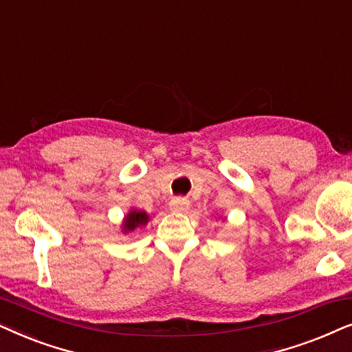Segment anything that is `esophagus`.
Here are the masks:
<instances>
[{"label":"esophagus","mask_w":352,"mask_h":352,"mask_svg":"<svg viewBox=\"0 0 352 352\" xmlns=\"http://www.w3.org/2000/svg\"><path fill=\"white\" fill-rule=\"evenodd\" d=\"M190 208V201L186 198H173L170 201L172 210H186Z\"/></svg>","instance_id":"1"}]
</instances>
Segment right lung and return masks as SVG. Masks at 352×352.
<instances>
[{
	"label": "right lung",
	"instance_id": "obj_1",
	"mask_svg": "<svg viewBox=\"0 0 352 352\" xmlns=\"http://www.w3.org/2000/svg\"><path fill=\"white\" fill-rule=\"evenodd\" d=\"M146 222H148L146 212H143V210H132L124 222V232L135 230V228L140 227V225H144Z\"/></svg>",
	"mask_w": 352,
	"mask_h": 352
}]
</instances>
